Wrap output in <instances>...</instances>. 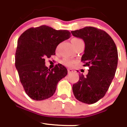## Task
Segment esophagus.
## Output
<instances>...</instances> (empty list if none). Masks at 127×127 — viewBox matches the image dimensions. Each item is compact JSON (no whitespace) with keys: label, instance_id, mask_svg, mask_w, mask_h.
I'll return each instance as SVG.
<instances>
[{"label":"esophagus","instance_id":"1","mask_svg":"<svg viewBox=\"0 0 127 127\" xmlns=\"http://www.w3.org/2000/svg\"><path fill=\"white\" fill-rule=\"evenodd\" d=\"M72 72H73V70L72 69H68V74H70V73H72Z\"/></svg>","mask_w":127,"mask_h":127}]
</instances>
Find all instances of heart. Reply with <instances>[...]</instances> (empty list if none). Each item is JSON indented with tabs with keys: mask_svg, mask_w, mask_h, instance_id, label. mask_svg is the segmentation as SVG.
I'll return each instance as SVG.
<instances>
[{
	"mask_svg": "<svg viewBox=\"0 0 127 127\" xmlns=\"http://www.w3.org/2000/svg\"><path fill=\"white\" fill-rule=\"evenodd\" d=\"M82 41V40L77 38H74L71 40V42H72V44L78 42V41ZM74 62H74V61L70 59H64L62 61V64H63L64 65H66V66H72V65H74Z\"/></svg>",
	"mask_w": 127,
	"mask_h": 127,
	"instance_id": "heart-1",
	"label": "heart"
}]
</instances>
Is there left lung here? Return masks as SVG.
Wrapping results in <instances>:
<instances>
[{"instance_id": "left-lung-1", "label": "left lung", "mask_w": 127, "mask_h": 127, "mask_svg": "<svg viewBox=\"0 0 127 127\" xmlns=\"http://www.w3.org/2000/svg\"><path fill=\"white\" fill-rule=\"evenodd\" d=\"M71 33L84 40L81 61L83 66L89 67L87 75L81 74L78 81L73 84V93L80 102L95 103L103 97L114 78L118 59L117 46L107 32L93 27Z\"/></svg>"}]
</instances>
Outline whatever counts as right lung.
Returning a JSON list of instances; mask_svg holds the SVG:
<instances>
[{"mask_svg": "<svg viewBox=\"0 0 127 127\" xmlns=\"http://www.w3.org/2000/svg\"><path fill=\"white\" fill-rule=\"evenodd\" d=\"M68 30H56L47 25L30 28L18 40L15 66L25 93L31 99L43 100L53 95L57 84L67 75L61 64L48 69L45 58L55 55L58 44L70 38Z\"/></svg>", "mask_w": 127, "mask_h": 127, "instance_id": "1", "label": "right lung"}]
</instances>
